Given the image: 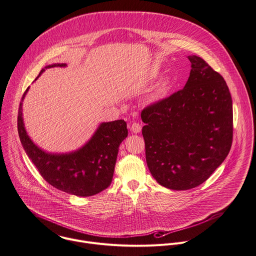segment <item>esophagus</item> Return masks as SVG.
Returning <instances> with one entry per match:
<instances>
[{
  "instance_id": "34e87169",
  "label": "esophagus",
  "mask_w": 256,
  "mask_h": 256,
  "mask_svg": "<svg viewBox=\"0 0 256 256\" xmlns=\"http://www.w3.org/2000/svg\"><path fill=\"white\" fill-rule=\"evenodd\" d=\"M130 130L134 134H138L142 130V126L140 124H138V122H134V124H130Z\"/></svg>"
}]
</instances>
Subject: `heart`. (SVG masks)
<instances>
[{"label": "heart", "mask_w": 256, "mask_h": 256, "mask_svg": "<svg viewBox=\"0 0 256 256\" xmlns=\"http://www.w3.org/2000/svg\"><path fill=\"white\" fill-rule=\"evenodd\" d=\"M164 90H166V84H162L158 86V94H162Z\"/></svg>", "instance_id": "1"}]
</instances>
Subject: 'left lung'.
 Segmentation results:
<instances>
[{
    "mask_svg": "<svg viewBox=\"0 0 256 256\" xmlns=\"http://www.w3.org/2000/svg\"><path fill=\"white\" fill-rule=\"evenodd\" d=\"M184 88L146 108V160L162 186L186 190L204 184L224 162L232 144V100L224 78L188 56Z\"/></svg>",
    "mask_w": 256,
    "mask_h": 256,
    "instance_id": "obj_1",
    "label": "left lung"
}]
</instances>
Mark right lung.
Masks as SVG:
<instances>
[{
  "label": "right lung",
  "instance_id": "right-lung-1",
  "mask_svg": "<svg viewBox=\"0 0 256 256\" xmlns=\"http://www.w3.org/2000/svg\"><path fill=\"white\" fill-rule=\"evenodd\" d=\"M54 66L64 68L66 64H48L38 76L46 68ZM28 88L20 104L18 132L26 156L40 174L56 190L76 196H92L106 190L112 180L118 146L128 136L126 122L124 120L102 122L80 148L68 152H48L32 140L24 126L22 102Z\"/></svg>",
  "mask_w": 256,
  "mask_h": 256
}]
</instances>
